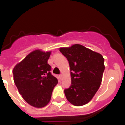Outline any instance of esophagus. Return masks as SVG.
<instances>
[{
    "mask_svg": "<svg viewBox=\"0 0 125 125\" xmlns=\"http://www.w3.org/2000/svg\"><path fill=\"white\" fill-rule=\"evenodd\" d=\"M59 78H60V79L61 80L62 78V74H60L59 75Z\"/></svg>",
    "mask_w": 125,
    "mask_h": 125,
    "instance_id": "34e87169",
    "label": "esophagus"
}]
</instances>
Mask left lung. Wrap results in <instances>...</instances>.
<instances>
[{"instance_id":"1","label":"left lung","mask_w":125,"mask_h":125,"mask_svg":"<svg viewBox=\"0 0 125 125\" xmlns=\"http://www.w3.org/2000/svg\"><path fill=\"white\" fill-rule=\"evenodd\" d=\"M61 53L69 62L71 84L64 89L69 102L76 106L84 105L92 100L98 90L104 70L102 55L80 44L61 47Z\"/></svg>"}]
</instances>
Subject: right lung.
<instances>
[{
    "instance_id": "1",
    "label": "right lung",
    "mask_w": 125,
    "mask_h": 125,
    "mask_svg": "<svg viewBox=\"0 0 125 125\" xmlns=\"http://www.w3.org/2000/svg\"><path fill=\"white\" fill-rule=\"evenodd\" d=\"M51 52L34 51L15 65L12 71L19 93L27 103L36 108H42L49 103L53 89L58 83L51 73V67L47 63Z\"/></svg>"
}]
</instances>
